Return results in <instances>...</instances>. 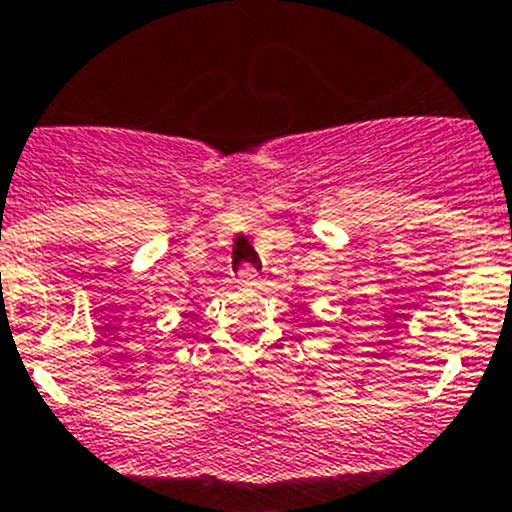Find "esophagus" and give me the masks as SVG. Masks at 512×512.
I'll use <instances>...</instances> for the list:
<instances>
[{
    "label": "esophagus",
    "mask_w": 512,
    "mask_h": 512,
    "mask_svg": "<svg viewBox=\"0 0 512 512\" xmlns=\"http://www.w3.org/2000/svg\"><path fill=\"white\" fill-rule=\"evenodd\" d=\"M259 282H261L259 269H253V266L243 264L241 271H238V284H243V287H256Z\"/></svg>",
    "instance_id": "34e87169"
}]
</instances>
